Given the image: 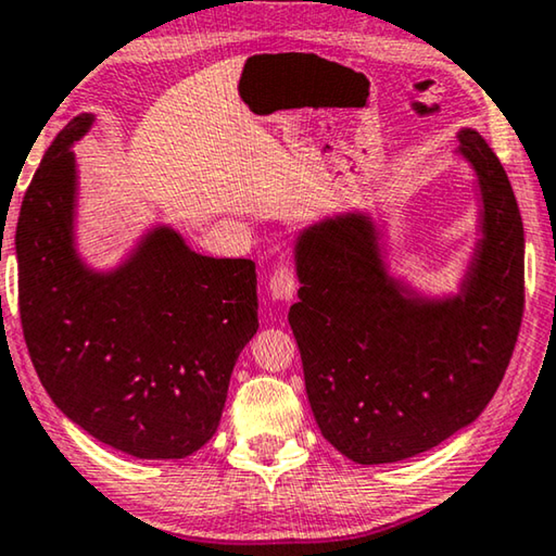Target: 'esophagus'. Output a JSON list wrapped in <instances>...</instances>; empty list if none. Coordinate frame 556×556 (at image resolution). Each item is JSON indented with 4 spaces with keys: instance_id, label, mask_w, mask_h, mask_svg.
<instances>
[{
    "instance_id": "34e87169",
    "label": "esophagus",
    "mask_w": 556,
    "mask_h": 556,
    "mask_svg": "<svg viewBox=\"0 0 556 556\" xmlns=\"http://www.w3.org/2000/svg\"><path fill=\"white\" fill-rule=\"evenodd\" d=\"M296 292V275L289 264H279L269 277V294L275 302H292Z\"/></svg>"
}]
</instances>
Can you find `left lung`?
<instances>
[{
  "label": "left lung",
  "instance_id": "1",
  "mask_svg": "<svg viewBox=\"0 0 556 556\" xmlns=\"http://www.w3.org/2000/svg\"><path fill=\"white\" fill-rule=\"evenodd\" d=\"M455 155L478 188V242L457 292L391 275L366 210L302 227L289 326L321 435L358 465L399 463L468 428L495 395L525 309V230L507 173L472 128Z\"/></svg>",
  "mask_w": 556,
  "mask_h": 556
}]
</instances>
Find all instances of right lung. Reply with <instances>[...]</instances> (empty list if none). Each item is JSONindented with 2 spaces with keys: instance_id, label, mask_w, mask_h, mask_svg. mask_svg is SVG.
<instances>
[{
  "instance_id": "right-lung-1",
  "label": "right lung",
  "mask_w": 556,
  "mask_h": 556,
  "mask_svg": "<svg viewBox=\"0 0 556 556\" xmlns=\"http://www.w3.org/2000/svg\"><path fill=\"white\" fill-rule=\"evenodd\" d=\"M78 113L43 153L16 223L20 314L49 399L88 435L143 460L188 457L215 435L240 351L257 333L252 260L190 250L153 225L109 269L76 247Z\"/></svg>"
}]
</instances>
